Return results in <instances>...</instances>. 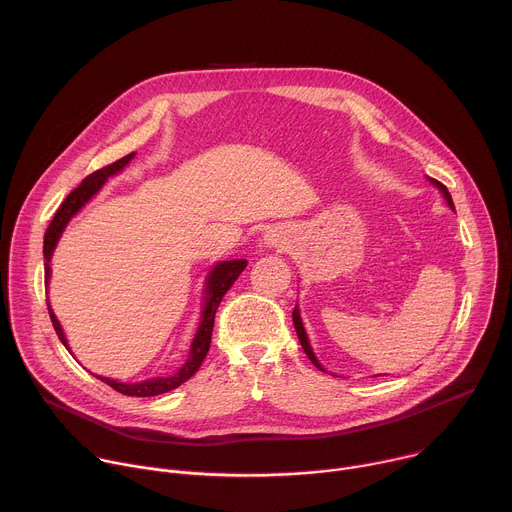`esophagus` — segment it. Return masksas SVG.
Segmentation results:
<instances>
[{"label":"esophagus","mask_w":512,"mask_h":512,"mask_svg":"<svg viewBox=\"0 0 512 512\" xmlns=\"http://www.w3.org/2000/svg\"><path fill=\"white\" fill-rule=\"evenodd\" d=\"M277 243H279V239H277V235H265V245H271V247H277Z\"/></svg>","instance_id":"obj_1"}]
</instances>
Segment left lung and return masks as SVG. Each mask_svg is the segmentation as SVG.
<instances>
[{"instance_id":"left-lung-1","label":"left lung","mask_w":512,"mask_h":512,"mask_svg":"<svg viewBox=\"0 0 512 512\" xmlns=\"http://www.w3.org/2000/svg\"><path fill=\"white\" fill-rule=\"evenodd\" d=\"M431 180V184L433 186H437L440 188V192L444 194V198H446V202H448V206L454 210V202H452V196H450V192H448V188L442 184V182H437V180H433V178H429ZM294 326H296V332H298V338H300V344H302V348H304V352L308 354V358L314 362V367L316 369H320V371H324L326 373V369L322 367L320 364V360L316 358V354H314V350H312V346H310V340H308V334H306V330H304V324H302V318H300V310H298V306L294 308Z\"/></svg>"}]
</instances>
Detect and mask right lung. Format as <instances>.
Here are the masks:
<instances>
[{"mask_svg": "<svg viewBox=\"0 0 512 512\" xmlns=\"http://www.w3.org/2000/svg\"><path fill=\"white\" fill-rule=\"evenodd\" d=\"M135 154H129L97 172H93L91 176H87L79 188L72 190L64 202L58 206L56 214L52 216V221L46 229V235H44V259H46V283L50 279V257L54 253V247L64 231V227L68 225V221L72 216H75L99 190L101 186L105 184V180L117 172H121L133 158ZM247 267V261L245 259H235V261H221L216 263L212 267V271L208 273L206 277V289H204V310H202V318H200V324H198V330L194 334V340L190 344V352H188V358L186 362L182 364V367L174 373V375H168V377H156V379H148V381H141V383H119V381H113V379H107V377H97L101 379L103 383H107L109 387H113L117 393H123V395H129V397H154V395H162V393H168L176 387H180L182 383H186L198 369L200 364L210 348V336H212V328H214V314L218 310V306H221L223 302V296L227 294V291L231 289V285L237 281V277L241 275V271ZM48 314H50V320H52V326L60 338V342L68 348L66 344V336L60 328V322L56 320L50 304H48ZM70 350V348H68Z\"/></svg>", "mask_w": 512, "mask_h": 512, "instance_id": "1", "label": "right lung"}]
</instances>
